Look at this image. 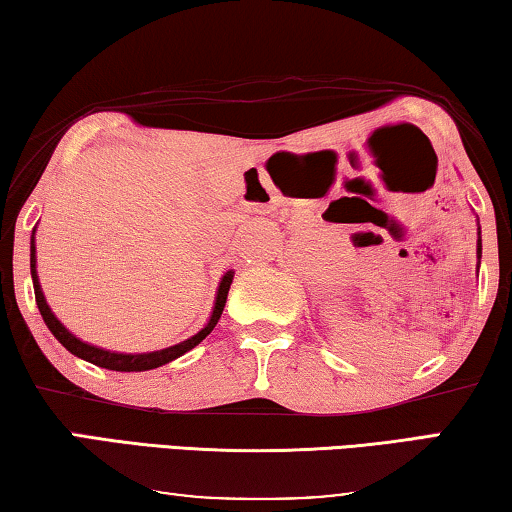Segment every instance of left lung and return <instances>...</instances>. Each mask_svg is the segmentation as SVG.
Returning <instances> with one entry per match:
<instances>
[{
  "label": "left lung",
  "instance_id": "8db88e82",
  "mask_svg": "<svg viewBox=\"0 0 512 512\" xmlns=\"http://www.w3.org/2000/svg\"><path fill=\"white\" fill-rule=\"evenodd\" d=\"M481 254H483V242H481V226H478V242H476V258H478V267H481Z\"/></svg>",
  "mask_w": 512,
  "mask_h": 512
}]
</instances>
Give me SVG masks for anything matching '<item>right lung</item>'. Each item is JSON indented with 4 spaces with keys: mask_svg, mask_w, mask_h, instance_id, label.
Listing matches in <instances>:
<instances>
[{
    "mask_svg": "<svg viewBox=\"0 0 512 512\" xmlns=\"http://www.w3.org/2000/svg\"><path fill=\"white\" fill-rule=\"evenodd\" d=\"M34 233L36 229L31 231V242H29V265H31V281H34V293H36V304H38V311H41V316L45 320V325L50 332L54 334V338L64 345V348L70 352V355L80 357L84 361H89V364H96L100 368H107V371H119V373H141V371H153V368H160L164 364H169V361H174L178 357H183L185 352H190L192 348H196L203 338H206L215 325L222 318V311L226 306V297H229V288L233 283V270L224 272L222 281H219V288H217V297H215V306H212V313L206 325H203L199 332L194 336L185 338V341H180L176 345H171V348H164V350H155V352H141V355H123V352H112V350H102L96 348V345H89L77 338L73 332H68L64 327V322H61L57 316H54L50 304L45 302V295H43V288H41V281H38V272H36V240H34Z\"/></svg>",
    "mask_w": 512,
    "mask_h": 512,
    "instance_id": "1",
    "label": "right lung"
}]
</instances>
